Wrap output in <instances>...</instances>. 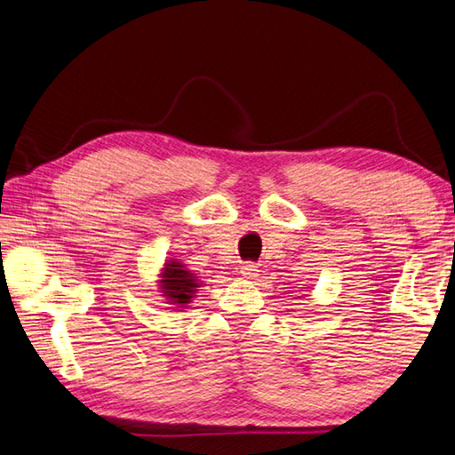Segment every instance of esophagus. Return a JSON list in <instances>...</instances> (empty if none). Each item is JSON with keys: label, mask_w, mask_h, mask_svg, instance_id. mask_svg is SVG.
Returning <instances> with one entry per match:
<instances>
[{"label": "esophagus", "mask_w": 455, "mask_h": 455, "mask_svg": "<svg viewBox=\"0 0 455 455\" xmlns=\"http://www.w3.org/2000/svg\"><path fill=\"white\" fill-rule=\"evenodd\" d=\"M240 274L243 278H256L258 274V266L251 264V262H245L242 267H240Z\"/></svg>", "instance_id": "1"}]
</instances>
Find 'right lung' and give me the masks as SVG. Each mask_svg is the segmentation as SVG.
Returning <instances> with one entry per match:
<instances>
[{"label":"right lung","mask_w":455,"mask_h":455,"mask_svg":"<svg viewBox=\"0 0 455 455\" xmlns=\"http://www.w3.org/2000/svg\"><path fill=\"white\" fill-rule=\"evenodd\" d=\"M161 284L163 292H165L163 296L169 298V302L177 304L179 308L191 300L193 294H196V288L199 286L196 276L189 270H185V266L179 262L165 264Z\"/></svg>","instance_id":"right-lung-1"}]
</instances>
